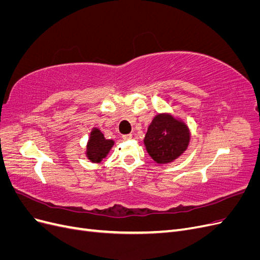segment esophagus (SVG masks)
Segmentation results:
<instances>
[{"instance_id":"1","label":"esophagus","mask_w":260,"mask_h":260,"mask_svg":"<svg viewBox=\"0 0 260 260\" xmlns=\"http://www.w3.org/2000/svg\"><path fill=\"white\" fill-rule=\"evenodd\" d=\"M131 138H132V135H130V133H129V135H122L123 140H130Z\"/></svg>"}]
</instances>
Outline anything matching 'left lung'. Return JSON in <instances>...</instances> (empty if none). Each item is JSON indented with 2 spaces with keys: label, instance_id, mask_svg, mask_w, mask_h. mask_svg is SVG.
Wrapping results in <instances>:
<instances>
[{
  "label": "left lung",
  "instance_id": "obj_1",
  "mask_svg": "<svg viewBox=\"0 0 260 260\" xmlns=\"http://www.w3.org/2000/svg\"><path fill=\"white\" fill-rule=\"evenodd\" d=\"M190 141L186 125L167 114L157 115L149 124L144 144L149 156L158 164L175 160L182 154Z\"/></svg>",
  "mask_w": 260,
  "mask_h": 260
}]
</instances>
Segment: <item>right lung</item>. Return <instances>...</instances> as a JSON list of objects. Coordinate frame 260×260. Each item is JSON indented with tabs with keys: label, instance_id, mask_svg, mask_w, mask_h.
<instances>
[{
	"label": "right lung",
	"instance_id": "obj_1",
	"mask_svg": "<svg viewBox=\"0 0 260 260\" xmlns=\"http://www.w3.org/2000/svg\"><path fill=\"white\" fill-rule=\"evenodd\" d=\"M114 145V141L106 140L99 129L94 128L91 132L90 140L86 146V155L93 162H100L106 157L109 149Z\"/></svg>",
	"mask_w": 260,
	"mask_h": 260
}]
</instances>
